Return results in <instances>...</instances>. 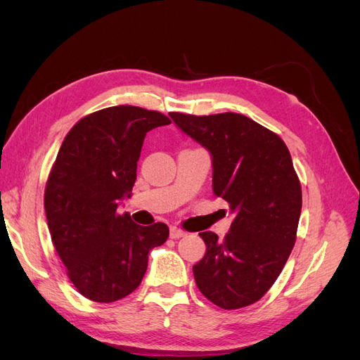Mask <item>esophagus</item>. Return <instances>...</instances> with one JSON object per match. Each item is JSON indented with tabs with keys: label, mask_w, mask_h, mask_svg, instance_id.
I'll return each mask as SVG.
<instances>
[{
	"label": "esophagus",
	"mask_w": 360,
	"mask_h": 360,
	"mask_svg": "<svg viewBox=\"0 0 360 360\" xmlns=\"http://www.w3.org/2000/svg\"><path fill=\"white\" fill-rule=\"evenodd\" d=\"M186 231H183V230H179V228H176V226H171V230H169V237L171 238H180V237H186Z\"/></svg>",
	"instance_id": "34e87169"
}]
</instances>
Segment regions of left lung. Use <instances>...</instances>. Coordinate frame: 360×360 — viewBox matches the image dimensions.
I'll list each match as a JSON object with an SVG mask.
<instances>
[{
	"mask_svg": "<svg viewBox=\"0 0 360 360\" xmlns=\"http://www.w3.org/2000/svg\"><path fill=\"white\" fill-rule=\"evenodd\" d=\"M169 115L209 150L213 193L234 214L224 240L200 233L207 249L193 266L195 282L222 309L248 307L274 285L296 242L302 188L290 151L276 134L242 114Z\"/></svg>",
	"mask_w": 360,
	"mask_h": 360,
	"instance_id": "obj_1",
	"label": "left lung"
}]
</instances>
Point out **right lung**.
<instances>
[{
	"instance_id": "1",
	"label": "right lung",
	"mask_w": 360,
	"mask_h": 360,
	"mask_svg": "<svg viewBox=\"0 0 360 360\" xmlns=\"http://www.w3.org/2000/svg\"><path fill=\"white\" fill-rule=\"evenodd\" d=\"M169 123L158 111L111 106L81 118L63 141L45 210L57 254L86 299L126 297L143 281L150 250L167 242L165 224L141 226L117 210L132 195L147 132Z\"/></svg>"
}]
</instances>
